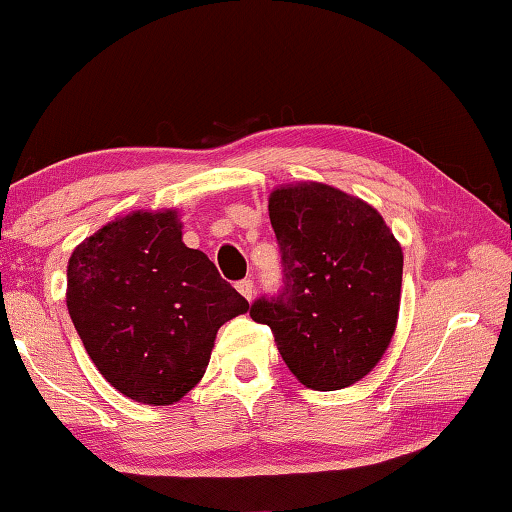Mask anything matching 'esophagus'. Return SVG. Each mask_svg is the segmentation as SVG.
<instances>
[{
	"instance_id": "1",
	"label": "esophagus",
	"mask_w": 512,
	"mask_h": 512,
	"mask_svg": "<svg viewBox=\"0 0 512 512\" xmlns=\"http://www.w3.org/2000/svg\"><path fill=\"white\" fill-rule=\"evenodd\" d=\"M235 287H237V291H239L241 296H244L246 300H253V296H255V284H253V280H250V277H246V280L237 282Z\"/></svg>"
}]
</instances>
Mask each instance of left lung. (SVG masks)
<instances>
[{"label": "left lung", "mask_w": 512, "mask_h": 512, "mask_svg": "<svg viewBox=\"0 0 512 512\" xmlns=\"http://www.w3.org/2000/svg\"><path fill=\"white\" fill-rule=\"evenodd\" d=\"M268 216L282 255V291L250 305L277 350L314 391L352 386L391 345L402 248L375 207L323 183L275 189Z\"/></svg>", "instance_id": "1"}]
</instances>
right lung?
I'll return each instance as SVG.
<instances>
[{
    "label": "right lung",
    "mask_w": 512,
    "mask_h": 512,
    "mask_svg": "<svg viewBox=\"0 0 512 512\" xmlns=\"http://www.w3.org/2000/svg\"><path fill=\"white\" fill-rule=\"evenodd\" d=\"M67 309L119 393L167 406L205 375L219 327L250 307L205 253L183 244L176 210H137L74 248Z\"/></svg>",
    "instance_id": "1"
}]
</instances>
